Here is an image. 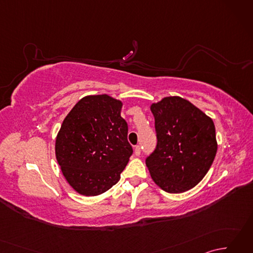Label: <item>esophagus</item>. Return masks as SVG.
<instances>
[{"instance_id":"obj_1","label":"esophagus","mask_w":253,"mask_h":253,"mask_svg":"<svg viewBox=\"0 0 253 253\" xmlns=\"http://www.w3.org/2000/svg\"><path fill=\"white\" fill-rule=\"evenodd\" d=\"M133 153H135L136 157H139L141 153V147L140 146H136L135 147V150H133Z\"/></svg>"}]
</instances>
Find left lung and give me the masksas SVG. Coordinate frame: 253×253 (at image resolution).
<instances>
[{"mask_svg":"<svg viewBox=\"0 0 253 253\" xmlns=\"http://www.w3.org/2000/svg\"><path fill=\"white\" fill-rule=\"evenodd\" d=\"M158 143L146 164L153 181L169 193L197 186L215 158L217 142L211 117L180 96L151 104Z\"/></svg>","mask_w":253,"mask_h":253,"instance_id":"obj_1","label":"left lung"}]
</instances>
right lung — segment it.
Listing matches in <instances>:
<instances>
[{"instance_id": "1", "label": "right lung", "mask_w": 253, "mask_h": 253, "mask_svg": "<svg viewBox=\"0 0 253 253\" xmlns=\"http://www.w3.org/2000/svg\"><path fill=\"white\" fill-rule=\"evenodd\" d=\"M123 102L107 94L87 95L64 118L55 140L62 173L75 191L99 196L121 178L132 154Z\"/></svg>"}]
</instances>
